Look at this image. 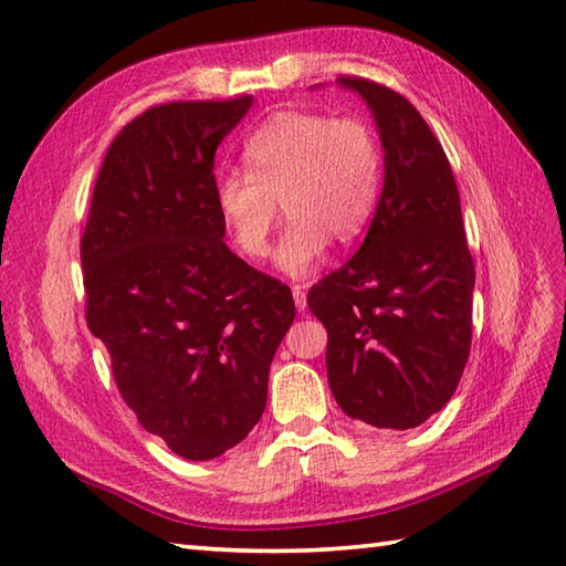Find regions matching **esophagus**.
Returning a JSON list of instances; mask_svg holds the SVG:
<instances>
[{
    "label": "esophagus",
    "mask_w": 566,
    "mask_h": 566,
    "mask_svg": "<svg viewBox=\"0 0 566 566\" xmlns=\"http://www.w3.org/2000/svg\"><path fill=\"white\" fill-rule=\"evenodd\" d=\"M292 294H294V304H296V311H298V314H304V311H306V292H304V286H294V290H292Z\"/></svg>",
    "instance_id": "esophagus-1"
}]
</instances>
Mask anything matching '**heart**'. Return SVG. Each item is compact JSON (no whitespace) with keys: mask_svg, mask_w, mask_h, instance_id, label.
<instances>
[{"mask_svg":"<svg viewBox=\"0 0 566 566\" xmlns=\"http://www.w3.org/2000/svg\"><path fill=\"white\" fill-rule=\"evenodd\" d=\"M245 175L228 172L213 189L226 231L250 260L270 250L282 201L290 216L276 264L306 276L326 255L331 238L350 240L379 197L381 146L363 118L318 112H280L243 148Z\"/></svg>","mask_w":566,"mask_h":566,"instance_id":"obj_1","label":"heart"}]
</instances>
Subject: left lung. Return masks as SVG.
<instances>
[{"label": "left lung", "instance_id": "obj_1", "mask_svg": "<svg viewBox=\"0 0 566 566\" xmlns=\"http://www.w3.org/2000/svg\"><path fill=\"white\" fill-rule=\"evenodd\" d=\"M369 106L384 148V189L365 243L311 286L328 331V384L343 411L408 430L450 401L472 347L474 260L460 191L416 106L384 84L338 77Z\"/></svg>", "mask_w": 566, "mask_h": 566}]
</instances>
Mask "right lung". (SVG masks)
Returning <instances> with one entry per match:
<instances>
[{"label": "right lung", "instance_id": "1", "mask_svg": "<svg viewBox=\"0 0 566 566\" xmlns=\"http://www.w3.org/2000/svg\"><path fill=\"white\" fill-rule=\"evenodd\" d=\"M252 106H150L122 128L94 185L80 258L87 326L138 423L185 460L245 440L296 316L290 286L223 243L213 155Z\"/></svg>", "mask_w": 566, "mask_h": 566}]
</instances>
